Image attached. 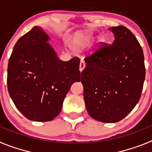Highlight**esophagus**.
<instances>
[{"label": "esophagus", "mask_w": 152, "mask_h": 152, "mask_svg": "<svg viewBox=\"0 0 152 152\" xmlns=\"http://www.w3.org/2000/svg\"><path fill=\"white\" fill-rule=\"evenodd\" d=\"M85 63H84V61H83V60H81V61H80V68H79V69H80V72H81L83 71V70H84V68H85Z\"/></svg>", "instance_id": "34e87169"}]
</instances>
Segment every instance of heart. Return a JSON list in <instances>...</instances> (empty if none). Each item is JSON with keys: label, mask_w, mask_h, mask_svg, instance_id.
<instances>
[{"label": "heart", "mask_w": 152, "mask_h": 152, "mask_svg": "<svg viewBox=\"0 0 152 152\" xmlns=\"http://www.w3.org/2000/svg\"><path fill=\"white\" fill-rule=\"evenodd\" d=\"M93 39H94V37H93L92 35L89 34V33H86V34L80 36V39H78L76 45L78 47H84L85 45L91 43Z\"/></svg>", "instance_id": "1"}]
</instances>
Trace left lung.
Returning <instances> with one entry per match:
<instances>
[{
    "mask_svg": "<svg viewBox=\"0 0 152 152\" xmlns=\"http://www.w3.org/2000/svg\"><path fill=\"white\" fill-rule=\"evenodd\" d=\"M112 45L84 58L81 72L87 111L97 121L116 123L134 109L145 78L144 55L136 37L123 26L109 28Z\"/></svg>",
    "mask_w": 152,
    "mask_h": 152,
    "instance_id": "8db88e82",
    "label": "left lung"
}]
</instances>
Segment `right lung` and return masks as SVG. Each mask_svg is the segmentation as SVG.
Listing matches in <instances>:
<instances>
[{
    "label": "right lung",
    "mask_w": 152,
    "mask_h": 152,
    "mask_svg": "<svg viewBox=\"0 0 152 152\" xmlns=\"http://www.w3.org/2000/svg\"><path fill=\"white\" fill-rule=\"evenodd\" d=\"M51 38L34 26L14 45L7 68L9 94L29 120L51 121L59 114L71 86L80 81V60L58 58Z\"/></svg>",
    "instance_id": "obj_1"
}]
</instances>
